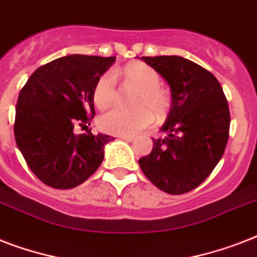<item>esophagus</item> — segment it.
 <instances>
[{
	"label": "esophagus",
	"instance_id": "esophagus-1",
	"mask_svg": "<svg viewBox=\"0 0 257 257\" xmlns=\"http://www.w3.org/2000/svg\"><path fill=\"white\" fill-rule=\"evenodd\" d=\"M118 139H121V140H124V141H128V143L135 140V137L132 136H118Z\"/></svg>",
	"mask_w": 257,
	"mask_h": 257
}]
</instances>
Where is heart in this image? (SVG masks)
<instances>
[{
    "label": "heart",
    "instance_id": "obj_1",
    "mask_svg": "<svg viewBox=\"0 0 257 257\" xmlns=\"http://www.w3.org/2000/svg\"><path fill=\"white\" fill-rule=\"evenodd\" d=\"M113 74L121 76L126 84L139 89L133 102L135 106L139 108L131 112L112 109L101 114L97 124L102 132L117 136H132L152 122V112L157 117H161L167 112L169 98L167 93L160 88V74L152 66L144 62H132L121 70H116ZM113 74L104 73L97 78L92 92L93 102L97 108H108L114 100L116 82Z\"/></svg>",
    "mask_w": 257,
    "mask_h": 257
}]
</instances>
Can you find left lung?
<instances>
[{
  "mask_svg": "<svg viewBox=\"0 0 257 257\" xmlns=\"http://www.w3.org/2000/svg\"><path fill=\"white\" fill-rule=\"evenodd\" d=\"M169 84L172 105L153 149L139 160L159 189L183 195L195 189L220 161L229 137V108L217 78L179 56L141 57Z\"/></svg>",
  "mask_w": 257,
  "mask_h": 257,
  "instance_id": "8db88e82",
  "label": "left lung"
}]
</instances>
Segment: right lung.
Segmentation results:
<instances>
[{"mask_svg":"<svg viewBox=\"0 0 257 257\" xmlns=\"http://www.w3.org/2000/svg\"><path fill=\"white\" fill-rule=\"evenodd\" d=\"M116 57L70 54L40 66L20 92L14 137L26 164L56 189L82 184L104 160L108 135H93L92 92ZM86 128L77 135L74 129Z\"/></svg>","mask_w":257,"mask_h":257,"instance_id":"obj_1","label":"right lung"}]
</instances>
